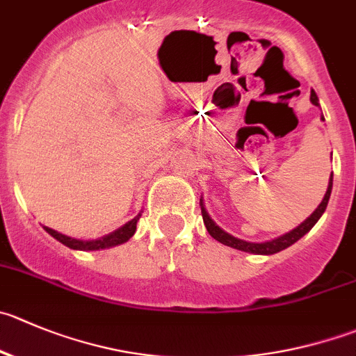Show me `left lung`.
<instances>
[{
    "label": "left lung",
    "mask_w": 356,
    "mask_h": 356,
    "mask_svg": "<svg viewBox=\"0 0 356 356\" xmlns=\"http://www.w3.org/2000/svg\"><path fill=\"white\" fill-rule=\"evenodd\" d=\"M309 99H311V103L314 104V106H320V103H318V96H316V92H314V90H311ZM321 120H325L323 115H321ZM332 178H334V176L330 175V178H328L327 192H325L323 199H321V202L318 204V208L314 209V211L311 213V215L307 216V218L304 220L300 225H297L296 229H292V231L286 232V234L280 236V238L270 239V241H264V243L245 241V239H239V238H236V236L225 232L222 227L216 225L215 220L209 216V213L206 211V208H204V202H202V199H201L202 220H204V225H206V229H208L209 236H211V238H215L216 241L222 243V245L231 246V248H234V250H241V252H246V253H255V255H274V253L282 252V250L289 248V246H292L293 243L299 241V239L302 238L304 234H307V232L313 229L314 223L320 220V216L323 215L325 209H327L328 199H330V192H332Z\"/></svg>",
    "instance_id": "8db88e82"
}]
</instances>
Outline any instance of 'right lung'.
Here are the masks:
<instances>
[{"label":"right lung","instance_id":"add662e5","mask_svg":"<svg viewBox=\"0 0 356 356\" xmlns=\"http://www.w3.org/2000/svg\"><path fill=\"white\" fill-rule=\"evenodd\" d=\"M141 213L138 216H134L133 220H129L127 223H124L122 227H118L117 231L110 232V234L103 236V238H97V239H79V238H71V236L63 234V232H57L50 227L43 225L47 232L52 236L54 239H57L59 243L66 245L67 248L71 250H82V252H96V250H104V248H111V246H118L122 243L129 241L131 238L134 236L136 232V223L140 220Z\"/></svg>","mask_w":356,"mask_h":356}]
</instances>
